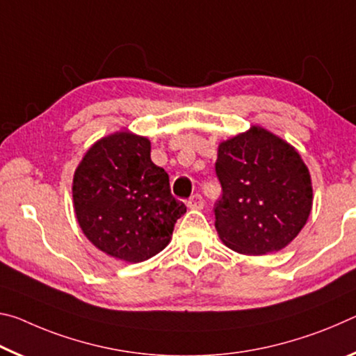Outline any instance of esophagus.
<instances>
[{"label":"esophagus","instance_id":"obj_1","mask_svg":"<svg viewBox=\"0 0 356 356\" xmlns=\"http://www.w3.org/2000/svg\"><path fill=\"white\" fill-rule=\"evenodd\" d=\"M203 205H205V202H203L200 194H194L188 200V208L189 209H202Z\"/></svg>","mask_w":356,"mask_h":356}]
</instances>
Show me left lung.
<instances>
[{
  "mask_svg": "<svg viewBox=\"0 0 356 356\" xmlns=\"http://www.w3.org/2000/svg\"><path fill=\"white\" fill-rule=\"evenodd\" d=\"M216 175L222 195L214 205V225L235 252H277L306 225L312 209L309 168L276 134L250 126L220 142Z\"/></svg>",
  "mask_w": 356,
  "mask_h": 356,
  "instance_id": "left-lung-1",
  "label": "left lung"
}]
</instances>
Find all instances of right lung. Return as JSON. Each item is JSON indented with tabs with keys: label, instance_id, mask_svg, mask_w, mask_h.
<instances>
[{
	"label": "right lung",
	"instance_id": "obj_1",
	"mask_svg": "<svg viewBox=\"0 0 356 356\" xmlns=\"http://www.w3.org/2000/svg\"><path fill=\"white\" fill-rule=\"evenodd\" d=\"M151 142L118 131L86 151L72 181L74 211L85 236L110 257L138 264L172 240L186 213L168 175L151 161Z\"/></svg>",
	"mask_w": 356,
	"mask_h": 356
}]
</instances>
